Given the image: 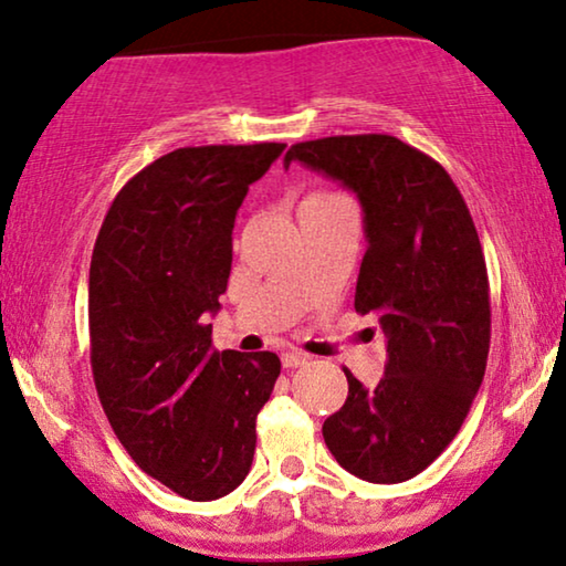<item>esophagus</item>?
<instances>
[{"mask_svg": "<svg viewBox=\"0 0 566 566\" xmlns=\"http://www.w3.org/2000/svg\"><path fill=\"white\" fill-rule=\"evenodd\" d=\"M307 354H303V352H284L282 354V365L287 367V370H295V367H303V365H307Z\"/></svg>", "mask_w": 566, "mask_h": 566, "instance_id": "esophagus-1", "label": "esophagus"}]
</instances>
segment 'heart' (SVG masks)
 Here are the masks:
<instances>
[{
  "instance_id": "1",
  "label": "heart",
  "mask_w": 566,
  "mask_h": 566,
  "mask_svg": "<svg viewBox=\"0 0 566 566\" xmlns=\"http://www.w3.org/2000/svg\"><path fill=\"white\" fill-rule=\"evenodd\" d=\"M321 196H328V193H315V196H311V199H321Z\"/></svg>"
}]
</instances>
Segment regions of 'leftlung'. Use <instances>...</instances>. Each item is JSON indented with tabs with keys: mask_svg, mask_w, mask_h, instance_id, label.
Returning a JSON list of instances; mask_svg holds the SVG:
<instances>
[{
	"mask_svg": "<svg viewBox=\"0 0 566 566\" xmlns=\"http://www.w3.org/2000/svg\"><path fill=\"white\" fill-rule=\"evenodd\" d=\"M342 180L359 196L367 251L354 311L378 315L386 375L323 421L338 465L373 484L413 479L446 450L484 380L492 305L476 224L448 170L388 134L297 142L284 165Z\"/></svg>",
	"mask_w": 566,
	"mask_h": 566,
	"instance_id": "left-lung-1",
	"label": "left lung"
}]
</instances>
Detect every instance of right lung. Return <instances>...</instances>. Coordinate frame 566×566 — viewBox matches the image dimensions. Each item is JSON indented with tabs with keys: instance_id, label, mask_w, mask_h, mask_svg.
<instances>
[{
	"instance_id": "1",
	"label": "right lung",
	"mask_w": 566,
	"mask_h": 566,
	"mask_svg": "<svg viewBox=\"0 0 566 566\" xmlns=\"http://www.w3.org/2000/svg\"><path fill=\"white\" fill-rule=\"evenodd\" d=\"M287 145L180 147L120 188L90 261V365L134 463L193 502L220 500L253 463L255 417L282 361L217 352L212 323L248 186Z\"/></svg>"
}]
</instances>
